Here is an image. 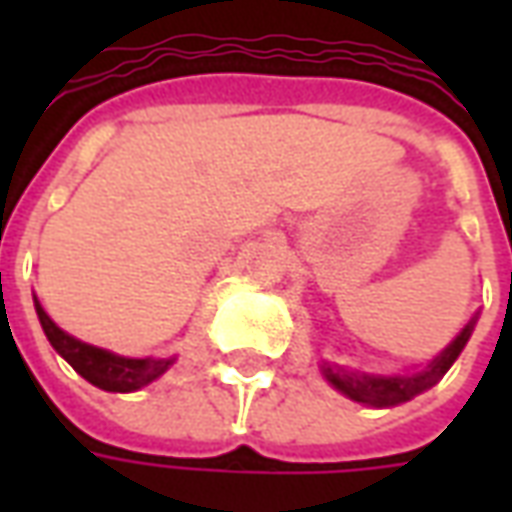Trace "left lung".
Returning <instances> with one entry per match:
<instances>
[{
	"instance_id": "obj_1",
	"label": "left lung",
	"mask_w": 512,
	"mask_h": 512,
	"mask_svg": "<svg viewBox=\"0 0 512 512\" xmlns=\"http://www.w3.org/2000/svg\"><path fill=\"white\" fill-rule=\"evenodd\" d=\"M472 329L474 321H469V326L452 340L450 348H444V354L439 359H433L425 370L411 373V376H367V373H354V370H345V367L337 365H323V376L329 378V384L334 389H340L343 395H348L356 403H367V406L376 408L397 406V403H406V400H411L419 392L430 389V386L436 384L450 370L452 362L458 359L463 345L469 340Z\"/></svg>"
}]
</instances>
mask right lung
Wrapping results in <instances>:
<instances>
[{
    "label": "right lung",
    "instance_id": "right-lung-1",
    "mask_svg": "<svg viewBox=\"0 0 512 512\" xmlns=\"http://www.w3.org/2000/svg\"><path fill=\"white\" fill-rule=\"evenodd\" d=\"M35 310H38L40 326H43V332L49 337V343L54 345V351L79 376L87 378L98 389H106V392H134L139 386H147L150 381H156L158 376H164L169 365L175 362V359H126V356L109 354L104 348L87 345L71 337V334L62 332L60 326L43 312L38 301H35Z\"/></svg>",
    "mask_w": 512,
    "mask_h": 512
}]
</instances>
